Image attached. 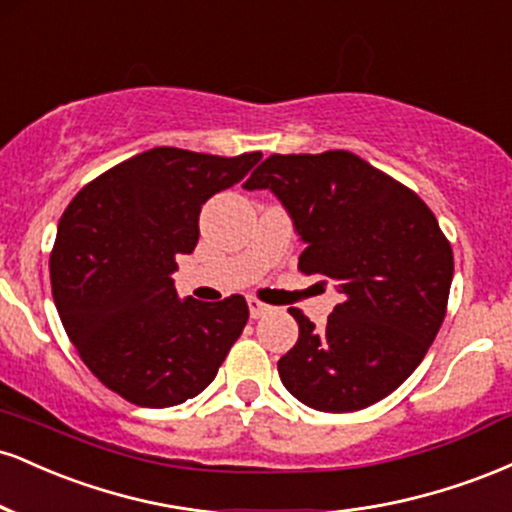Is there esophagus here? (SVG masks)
Instances as JSON below:
<instances>
[{"label": "esophagus", "mask_w": 512, "mask_h": 512, "mask_svg": "<svg viewBox=\"0 0 512 512\" xmlns=\"http://www.w3.org/2000/svg\"><path fill=\"white\" fill-rule=\"evenodd\" d=\"M248 308H250V317H264L267 313H272V305H267V303H262V301H257V298H248Z\"/></svg>", "instance_id": "1"}]
</instances>
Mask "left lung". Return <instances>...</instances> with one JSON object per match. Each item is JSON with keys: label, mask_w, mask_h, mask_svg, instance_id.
<instances>
[{"label": "left lung", "mask_w": 512, "mask_h": 512, "mask_svg": "<svg viewBox=\"0 0 512 512\" xmlns=\"http://www.w3.org/2000/svg\"><path fill=\"white\" fill-rule=\"evenodd\" d=\"M243 187L279 197L305 243L298 269L337 281L342 293L322 330L291 308L298 342L276 363L286 390L332 414L395 392L448 308L455 264L433 211L351 151L272 154Z\"/></svg>", "instance_id": "1"}]
</instances>
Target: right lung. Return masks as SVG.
Wrapping results in <instances>:
<instances>
[{
	"label": "right lung",
	"mask_w": 512,
	"mask_h": 512,
	"mask_svg": "<svg viewBox=\"0 0 512 512\" xmlns=\"http://www.w3.org/2000/svg\"><path fill=\"white\" fill-rule=\"evenodd\" d=\"M260 158L156 146L64 209L50 255L57 313L88 370L127 402L163 409L197 397L243 332V296L180 301L170 274L195 250L202 204Z\"/></svg>",
	"instance_id": "right-lung-1"
}]
</instances>
